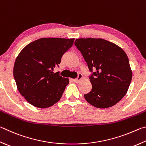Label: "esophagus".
Returning <instances> with one entry per match:
<instances>
[{"label": "esophagus", "instance_id": "34e87169", "mask_svg": "<svg viewBox=\"0 0 146 146\" xmlns=\"http://www.w3.org/2000/svg\"><path fill=\"white\" fill-rule=\"evenodd\" d=\"M82 78H83V76H82L81 74H78V78L76 79H74L73 80L74 82H75V83H78V82H79L81 80H82Z\"/></svg>", "mask_w": 146, "mask_h": 146}]
</instances>
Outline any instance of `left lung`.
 <instances>
[{
  "mask_svg": "<svg viewBox=\"0 0 146 146\" xmlns=\"http://www.w3.org/2000/svg\"><path fill=\"white\" fill-rule=\"evenodd\" d=\"M75 45L80 51L90 71L92 90L84 94L94 107L107 108L121 100L128 91L132 70L125 52L115 43L102 38L76 39Z\"/></svg>",
  "mask_w": 146,
  "mask_h": 146,
  "instance_id": "obj_1",
  "label": "left lung"
}]
</instances>
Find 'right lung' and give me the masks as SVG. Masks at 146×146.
Segmentation results:
<instances>
[{"instance_id": "right-lung-1", "label": "right lung", "mask_w": 146, "mask_h": 146, "mask_svg": "<svg viewBox=\"0 0 146 146\" xmlns=\"http://www.w3.org/2000/svg\"><path fill=\"white\" fill-rule=\"evenodd\" d=\"M75 38H43L31 42L15 60L13 75L22 96L34 107H52L61 98L68 78L53 72Z\"/></svg>"}]
</instances>
